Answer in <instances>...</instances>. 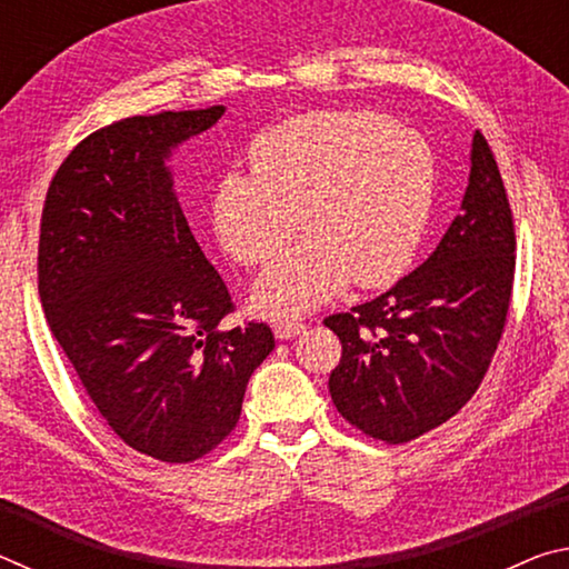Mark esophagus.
Instances as JSON below:
<instances>
[{
	"label": "esophagus",
	"instance_id": "obj_1",
	"mask_svg": "<svg viewBox=\"0 0 569 569\" xmlns=\"http://www.w3.org/2000/svg\"><path fill=\"white\" fill-rule=\"evenodd\" d=\"M303 331H306V323H301V321H278V323L273 326L276 339H281V341L293 339V336L303 333Z\"/></svg>",
	"mask_w": 569,
	"mask_h": 569
}]
</instances>
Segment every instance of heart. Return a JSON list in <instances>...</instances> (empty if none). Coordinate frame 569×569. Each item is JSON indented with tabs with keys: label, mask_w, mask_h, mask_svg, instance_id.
<instances>
[{
	"label": "heart",
	"mask_w": 569,
	"mask_h": 569,
	"mask_svg": "<svg viewBox=\"0 0 569 569\" xmlns=\"http://www.w3.org/2000/svg\"><path fill=\"white\" fill-rule=\"evenodd\" d=\"M250 176L228 172L213 198L220 246L248 268L266 316H298L346 283L379 288L409 266L435 198V156L403 124L366 110H321L273 124L248 150Z\"/></svg>",
	"instance_id": "heart-1"
}]
</instances>
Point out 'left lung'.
<instances>
[{"label": "left lung", "instance_id": "left-lung-1", "mask_svg": "<svg viewBox=\"0 0 569 569\" xmlns=\"http://www.w3.org/2000/svg\"><path fill=\"white\" fill-rule=\"evenodd\" d=\"M461 213L435 253L387 293L323 323L341 361L329 391L363 435L403 445L475 397L502 339L515 281V220L485 134L471 140Z\"/></svg>", "mask_w": 569, "mask_h": 569}]
</instances>
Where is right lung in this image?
I'll return each instance as SVG.
<instances>
[{
	"label": "right lung",
	"mask_w": 569,
	"mask_h": 569,
	"mask_svg": "<svg viewBox=\"0 0 569 569\" xmlns=\"http://www.w3.org/2000/svg\"><path fill=\"white\" fill-rule=\"evenodd\" d=\"M223 112L100 128L64 158L42 210L37 278L50 331L114 435L168 465L200 459L236 429L250 373L276 346L266 323L220 326L233 301L166 166Z\"/></svg>",
	"instance_id": "add662e5"
}]
</instances>
